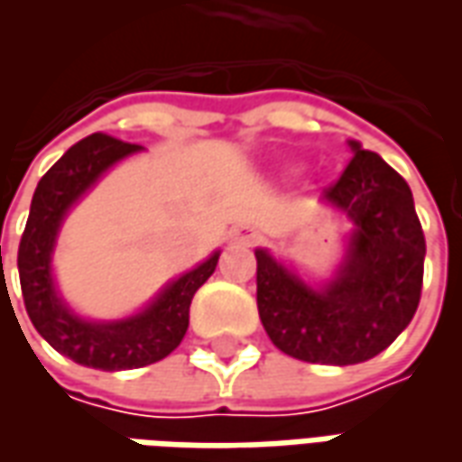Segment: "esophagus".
I'll list each match as a JSON object with an SVG mask.
<instances>
[{"mask_svg":"<svg viewBox=\"0 0 462 462\" xmlns=\"http://www.w3.org/2000/svg\"><path fill=\"white\" fill-rule=\"evenodd\" d=\"M257 230H252V227H242V230L235 232V242H240V245H254L257 242Z\"/></svg>","mask_w":462,"mask_h":462,"instance_id":"1","label":"esophagus"}]
</instances>
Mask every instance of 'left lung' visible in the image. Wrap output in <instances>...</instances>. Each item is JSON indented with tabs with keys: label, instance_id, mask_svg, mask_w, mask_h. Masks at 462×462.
Wrapping results in <instances>:
<instances>
[{
	"label": "left lung",
	"instance_id": "8db88e82",
	"mask_svg": "<svg viewBox=\"0 0 462 462\" xmlns=\"http://www.w3.org/2000/svg\"><path fill=\"white\" fill-rule=\"evenodd\" d=\"M354 158L324 200L356 230L339 280L310 290L264 250L257 257V310L264 331L287 356L348 366L391 346L420 301L426 237L408 182L381 155L351 143Z\"/></svg>",
	"mask_w": 462,
	"mask_h": 462
}]
</instances>
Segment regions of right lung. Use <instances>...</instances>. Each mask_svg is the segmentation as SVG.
<instances>
[{"mask_svg": "<svg viewBox=\"0 0 462 462\" xmlns=\"http://www.w3.org/2000/svg\"><path fill=\"white\" fill-rule=\"evenodd\" d=\"M135 151H141V145L118 141L108 133H91L71 145L36 185L16 254L22 297L36 331L59 354L101 371L148 366L175 351L188 331L192 297L215 272L220 257V252H215L198 270L182 274L133 319L91 324L74 317L61 304L49 267L56 230L66 210L98 180V175Z\"/></svg>", "mask_w": 462, "mask_h": 462, "instance_id": "obj_1", "label": "right lung"}]
</instances>
